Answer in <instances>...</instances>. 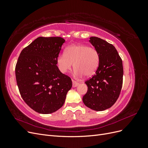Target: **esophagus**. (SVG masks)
I'll return each mask as SVG.
<instances>
[{"mask_svg": "<svg viewBox=\"0 0 148 148\" xmlns=\"http://www.w3.org/2000/svg\"><path fill=\"white\" fill-rule=\"evenodd\" d=\"M72 83H73V88L77 87V86H78V85H79V83L75 81V80H72Z\"/></svg>", "mask_w": 148, "mask_h": 148, "instance_id": "esophagus-1", "label": "esophagus"}]
</instances>
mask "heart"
Listing matches in <instances>:
<instances>
[{"label": "heart", "mask_w": 148, "mask_h": 148, "mask_svg": "<svg viewBox=\"0 0 148 148\" xmlns=\"http://www.w3.org/2000/svg\"><path fill=\"white\" fill-rule=\"evenodd\" d=\"M99 53L95 48L84 44H73L66 47L64 53L57 58V65L62 73L69 71L73 66L75 75L90 77L96 73L99 65Z\"/></svg>", "instance_id": "obj_1"}]
</instances>
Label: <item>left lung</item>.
<instances>
[{"instance_id": "1", "label": "left lung", "mask_w": 148, "mask_h": 148, "mask_svg": "<svg viewBox=\"0 0 148 148\" xmlns=\"http://www.w3.org/2000/svg\"><path fill=\"white\" fill-rule=\"evenodd\" d=\"M89 39L99 53L100 62L95 75L85 82L88 91L83 101L89 108L102 111L112 106L119 97L123 83L122 60L112 44L97 37Z\"/></svg>"}]
</instances>
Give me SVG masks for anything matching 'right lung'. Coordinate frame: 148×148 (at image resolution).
I'll use <instances>...</instances> for the list:
<instances>
[{"instance_id":"1","label":"right lung","mask_w":148,"mask_h":148,"mask_svg":"<svg viewBox=\"0 0 148 148\" xmlns=\"http://www.w3.org/2000/svg\"><path fill=\"white\" fill-rule=\"evenodd\" d=\"M65 41L60 37H39L22 50L18 59L15 75L20 93L26 104L39 114L61 108L72 86L71 78L57 66Z\"/></svg>"}]
</instances>
